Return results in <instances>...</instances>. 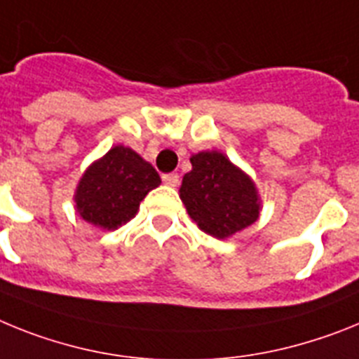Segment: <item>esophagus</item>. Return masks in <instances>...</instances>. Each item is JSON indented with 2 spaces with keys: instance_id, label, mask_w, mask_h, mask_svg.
<instances>
[{
  "instance_id": "esophagus-1",
  "label": "esophagus",
  "mask_w": 359,
  "mask_h": 359,
  "mask_svg": "<svg viewBox=\"0 0 359 359\" xmlns=\"http://www.w3.org/2000/svg\"><path fill=\"white\" fill-rule=\"evenodd\" d=\"M162 182L166 184V186H171V188H175L177 184H179V175L177 173H166V175H162Z\"/></svg>"
}]
</instances>
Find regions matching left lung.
<instances>
[{
  "label": "left lung",
  "mask_w": 359,
  "mask_h": 359,
  "mask_svg": "<svg viewBox=\"0 0 359 359\" xmlns=\"http://www.w3.org/2000/svg\"><path fill=\"white\" fill-rule=\"evenodd\" d=\"M180 186V201L202 231L217 238L251 226L260 213L253 180L226 155L201 151Z\"/></svg>",
  "instance_id": "obj_1"
}]
</instances>
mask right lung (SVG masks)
<instances>
[{"mask_svg":"<svg viewBox=\"0 0 359 359\" xmlns=\"http://www.w3.org/2000/svg\"><path fill=\"white\" fill-rule=\"evenodd\" d=\"M161 184L155 168L130 148L115 146L93 162L76 191V208L86 222L117 229L132 220L139 204Z\"/></svg>","mask_w":359,"mask_h":359,"instance_id":"1","label":"right lung"}]
</instances>
